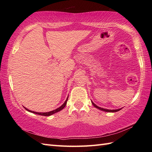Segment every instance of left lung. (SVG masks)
I'll return each mask as SVG.
<instances>
[{
    "label": "left lung",
    "instance_id": "1",
    "mask_svg": "<svg viewBox=\"0 0 152 152\" xmlns=\"http://www.w3.org/2000/svg\"><path fill=\"white\" fill-rule=\"evenodd\" d=\"M92 104H93V105L95 106V107H96V108H98V109H99V110H102V111H104V112H118V111H119V110H120L121 109H118V110H108V109H104V108H101V107H99V106H96L95 104H94V103H93V102H92Z\"/></svg>",
    "mask_w": 152,
    "mask_h": 152
}]
</instances>
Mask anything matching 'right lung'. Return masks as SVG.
I'll use <instances>...</instances> for the list:
<instances>
[{
    "instance_id": "add662e5",
    "label": "right lung",
    "mask_w": 152,
    "mask_h": 152,
    "mask_svg": "<svg viewBox=\"0 0 152 152\" xmlns=\"http://www.w3.org/2000/svg\"><path fill=\"white\" fill-rule=\"evenodd\" d=\"M67 100H68V97H67L66 100L65 101V102H64L63 103V104L62 106H61L59 108H57V109H56V110H53V111H51V112H44V113L36 112H34V111H31V110H28V109H27V108H25L26 109L27 111L30 112H32V113H34V114H38V115H44V116H49V115H52V114H55V113H56V112H58L61 111V110H63L64 107H65V106H66V104Z\"/></svg>"
}]
</instances>
